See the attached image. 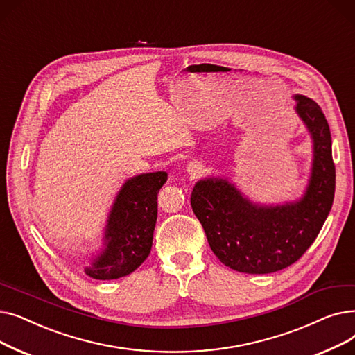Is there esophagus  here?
<instances>
[{
	"mask_svg": "<svg viewBox=\"0 0 355 355\" xmlns=\"http://www.w3.org/2000/svg\"><path fill=\"white\" fill-rule=\"evenodd\" d=\"M187 171H188V173H189L191 176L198 178V176H200L202 173H204L205 168H204V164H202L200 162L193 160V162H189V163H188Z\"/></svg>",
	"mask_w": 355,
	"mask_h": 355,
	"instance_id": "1",
	"label": "esophagus"
}]
</instances>
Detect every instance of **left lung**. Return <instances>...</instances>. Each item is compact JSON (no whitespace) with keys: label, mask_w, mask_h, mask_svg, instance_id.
Returning <instances> with one entry per match:
<instances>
[{"label":"left lung","mask_w":355,"mask_h":355,"mask_svg":"<svg viewBox=\"0 0 355 355\" xmlns=\"http://www.w3.org/2000/svg\"><path fill=\"white\" fill-rule=\"evenodd\" d=\"M293 98L313 141L305 195L283 205H259L221 178L196 182L191 195L214 254L241 273H275L297 261L318 237L332 207L335 164L328 121L315 101L303 95Z\"/></svg>","instance_id":"left-lung-1"}]
</instances>
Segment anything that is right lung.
Segmentation results:
<instances>
[{"label": "right lung", "mask_w": 355, "mask_h": 355, "mask_svg": "<svg viewBox=\"0 0 355 355\" xmlns=\"http://www.w3.org/2000/svg\"><path fill=\"white\" fill-rule=\"evenodd\" d=\"M166 180V172H153L134 176L123 184L108 215L105 248L85 267L89 277H124L148 257L157 219V193Z\"/></svg>", "instance_id": "obj_1"}]
</instances>
